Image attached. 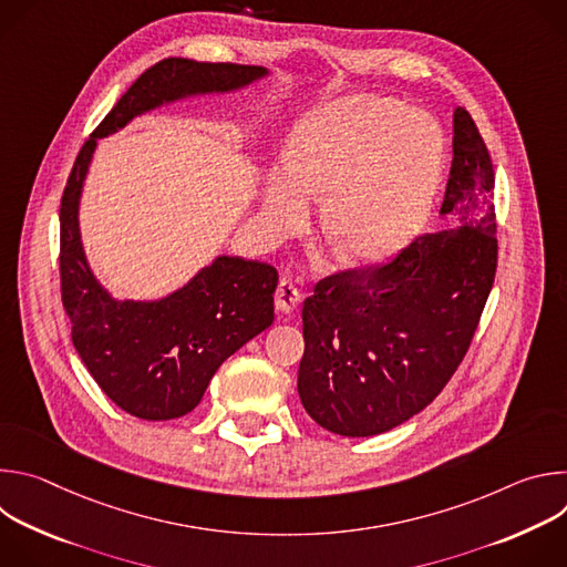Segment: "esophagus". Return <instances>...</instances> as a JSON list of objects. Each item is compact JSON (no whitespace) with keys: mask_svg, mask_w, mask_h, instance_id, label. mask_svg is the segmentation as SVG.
<instances>
[{"mask_svg":"<svg viewBox=\"0 0 567 567\" xmlns=\"http://www.w3.org/2000/svg\"><path fill=\"white\" fill-rule=\"evenodd\" d=\"M298 302H300L298 287L291 280L282 278L276 289V309L282 313H291L298 307Z\"/></svg>","mask_w":567,"mask_h":567,"instance_id":"esophagus-1","label":"esophagus"}]
</instances>
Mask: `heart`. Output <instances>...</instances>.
Segmentation results:
<instances>
[{
	"label": "heart",
	"mask_w": 567,
	"mask_h": 567,
	"mask_svg": "<svg viewBox=\"0 0 567 567\" xmlns=\"http://www.w3.org/2000/svg\"><path fill=\"white\" fill-rule=\"evenodd\" d=\"M291 166L265 190V217L293 228L313 195L330 202L320 226L334 254L372 265L396 254L424 224L442 173L444 136L424 114L357 94L313 110L291 143Z\"/></svg>",
	"instance_id": "heart-1"
}]
</instances>
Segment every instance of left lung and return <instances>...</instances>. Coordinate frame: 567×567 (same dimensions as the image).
I'll return each instance as SVG.
<instances>
[{"instance_id":"1","label":"left lung","mask_w":567,"mask_h":567,"mask_svg":"<svg viewBox=\"0 0 567 567\" xmlns=\"http://www.w3.org/2000/svg\"><path fill=\"white\" fill-rule=\"evenodd\" d=\"M494 166L471 114L453 112V164L440 215L392 262L322 278L302 305L298 394L343 437L385 433L442 392L462 363L498 265Z\"/></svg>"}]
</instances>
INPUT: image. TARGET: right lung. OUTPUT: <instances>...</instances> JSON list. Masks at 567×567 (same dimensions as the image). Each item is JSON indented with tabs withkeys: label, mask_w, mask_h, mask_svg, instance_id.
Masks as SVG:
<instances>
[{
	"label": "right lung",
	"mask_w": 567,
	"mask_h": 567,
	"mask_svg": "<svg viewBox=\"0 0 567 567\" xmlns=\"http://www.w3.org/2000/svg\"><path fill=\"white\" fill-rule=\"evenodd\" d=\"M269 75L265 66L166 58L143 71L80 147L60 204V289L71 341L101 390L125 413L166 422L190 413L217 368L274 322L278 271L217 256L158 300H118L90 269L78 208L99 138L190 96L228 94Z\"/></svg>",
	"instance_id": "right-lung-1"
}]
</instances>
